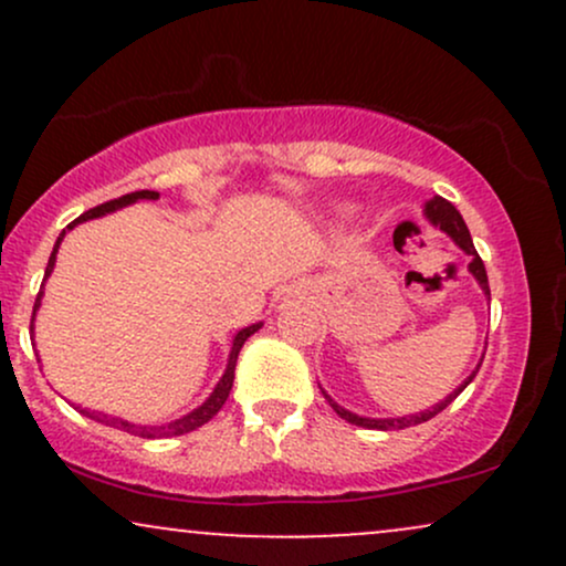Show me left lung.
I'll use <instances>...</instances> for the list:
<instances>
[{
	"instance_id": "left-lung-1",
	"label": "left lung",
	"mask_w": 566,
	"mask_h": 566,
	"mask_svg": "<svg viewBox=\"0 0 566 566\" xmlns=\"http://www.w3.org/2000/svg\"><path fill=\"white\" fill-rule=\"evenodd\" d=\"M423 216L428 218V223H433V226H437L439 231H444L447 237H450L452 242L458 244L460 250L465 252V255H471L469 271H471V274H473V279H476V282H479V287H482L484 295H490V282H486V271H484V263H482V258H479L476 247H473V239H471V233H469V226H465L463 216H460V212L454 210V207L450 205V201H447V199H441V197H433V199H428V201H426V207H423ZM482 359H484V356H482ZM479 367H482V365H476V369H473V373L469 375V378H465L463 382H460V386L454 388V391H452L450 396H447L444 401H439V405H433L431 409H423V412L405 415V418H361V415H356V412H348V409H343L340 405H337V401L329 399V394H327V391H322V394H324V399L329 401V407H333L335 412L340 415L343 420H348V423H354V426H361V428H378V431H399V428L418 426V423H426V420L437 418V415L441 412V409H444L447 405H450V401L458 399V396L463 394V388L469 386V382H471L473 378H476Z\"/></svg>"
}]
</instances>
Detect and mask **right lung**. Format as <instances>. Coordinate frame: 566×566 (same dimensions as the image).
<instances>
[{
	"label": "right lung",
	"instance_id": "right-lung-1",
	"mask_svg": "<svg viewBox=\"0 0 566 566\" xmlns=\"http://www.w3.org/2000/svg\"><path fill=\"white\" fill-rule=\"evenodd\" d=\"M138 199H159V193H157V191H133V193H125V197H119V199L103 201V205H97V207H93V210H87V212H84V216L76 218L74 223H69L66 229H74L76 223H84V220H93V218H101V216H106V212L122 210V207H127V205H135V201H138ZM66 229H63L61 237H57V242H55V247H53V255H50L48 271H44V279H48L50 274H53V265H55L57 247H61L63 237H66ZM39 305H42V290H39V295H36V303H34V316H36ZM34 316H31V333H34ZM261 327H263V322H258V324H250V327L239 329V333L233 335V346H231V354H229V365H226V373H223V378L218 380L216 391H212L210 396H207V401H205V405L193 409V412L184 415V418L172 420V423H165V426H135V423H127V420H122V418H112V415H106V412H95V409H93V412H90V409H82V407H76V409H80L82 415H87L90 420H97V423H103V426L119 428V431H127V433H133V437H140V439H167V437H184V433H191V431H197V428L205 426L207 420H212V418H216V415L220 412V407L226 405V399H229V394H231V386H233V369H237L239 350H242V346H244V340H247V337H250V335H255L258 329H261Z\"/></svg>",
	"mask_w": 566,
	"mask_h": 566
}]
</instances>
